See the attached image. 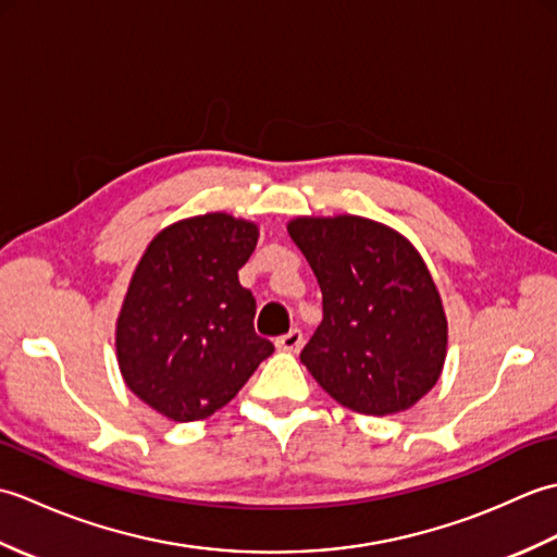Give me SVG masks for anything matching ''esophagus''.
<instances>
[{"mask_svg": "<svg viewBox=\"0 0 557 557\" xmlns=\"http://www.w3.org/2000/svg\"><path fill=\"white\" fill-rule=\"evenodd\" d=\"M275 345L280 351H289V354H297L304 345V333L299 327H292L287 335H282L275 339Z\"/></svg>", "mask_w": 557, "mask_h": 557, "instance_id": "esophagus-1", "label": "esophagus"}]
</instances>
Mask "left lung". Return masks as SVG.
Here are the masks:
<instances>
[{
	"mask_svg": "<svg viewBox=\"0 0 557 557\" xmlns=\"http://www.w3.org/2000/svg\"><path fill=\"white\" fill-rule=\"evenodd\" d=\"M289 236L323 292L301 363L342 407L387 417L443 371L447 321L429 268L405 236L357 215L297 218Z\"/></svg>",
	"mask_w": 557,
	"mask_h": 557,
	"instance_id": "left-lung-1",
	"label": "left lung"
}]
</instances>
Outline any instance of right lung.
Listing matches in <instances>:
<instances>
[{"label":"right lung","instance_id":"1","mask_svg":"<svg viewBox=\"0 0 557 557\" xmlns=\"http://www.w3.org/2000/svg\"><path fill=\"white\" fill-rule=\"evenodd\" d=\"M256 242V224L208 212L160 232L140 258L116 357L128 389L168 419L215 413L275 351L256 335V299L236 275Z\"/></svg>","mask_w":557,"mask_h":557}]
</instances>
